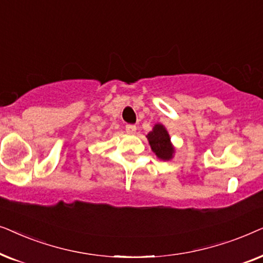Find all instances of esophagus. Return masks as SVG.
I'll list each match as a JSON object with an SVG mask.
<instances>
[{"label": "esophagus", "mask_w": 263, "mask_h": 263, "mask_svg": "<svg viewBox=\"0 0 263 263\" xmlns=\"http://www.w3.org/2000/svg\"><path fill=\"white\" fill-rule=\"evenodd\" d=\"M125 132H127L128 134H135V133H136V125L127 124V125H125Z\"/></svg>", "instance_id": "1"}]
</instances>
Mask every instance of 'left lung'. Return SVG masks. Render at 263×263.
Masks as SVG:
<instances>
[{"instance_id": "1", "label": "left lung", "mask_w": 263, "mask_h": 263, "mask_svg": "<svg viewBox=\"0 0 263 263\" xmlns=\"http://www.w3.org/2000/svg\"><path fill=\"white\" fill-rule=\"evenodd\" d=\"M147 139L151 145V148L156 156L161 160H170L172 159L175 153V148L172 146L170 135L166 130V128L163 124L157 123L154 125L152 132L147 134Z\"/></svg>"}]
</instances>
